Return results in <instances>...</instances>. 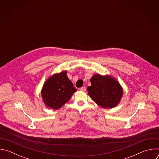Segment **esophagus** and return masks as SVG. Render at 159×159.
Wrapping results in <instances>:
<instances>
[{"instance_id":"34e87169","label":"esophagus","mask_w":159,"mask_h":159,"mask_svg":"<svg viewBox=\"0 0 159 159\" xmlns=\"http://www.w3.org/2000/svg\"><path fill=\"white\" fill-rule=\"evenodd\" d=\"M79 90H81V91H85L86 90V88L85 87H82L80 88H79Z\"/></svg>"}]
</instances>
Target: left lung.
Masks as SVG:
<instances>
[{"mask_svg":"<svg viewBox=\"0 0 159 159\" xmlns=\"http://www.w3.org/2000/svg\"><path fill=\"white\" fill-rule=\"evenodd\" d=\"M91 85L87 87L88 95L103 108L116 107L123 94L119 82L110 75H94L90 79Z\"/></svg>","mask_w":159,"mask_h":159,"instance_id":"8db88e82","label":"left lung"}]
</instances>
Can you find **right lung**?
<instances>
[{
    "label": "right lung",
    "instance_id": "obj_1",
    "mask_svg": "<svg viewBox=\"0 0 159 159\" xmlns=\"http://www.w3.org/2000/svg\"><path fill=\"white\" fill-rule=\"evenodd\" d=\"M76 90L65 70L50 77L43 84L41 93L46 107L58 109L70 99Z\"/></svg>",
    "mask_w": 159,
    "mask_h": 159
}]
</instances>
